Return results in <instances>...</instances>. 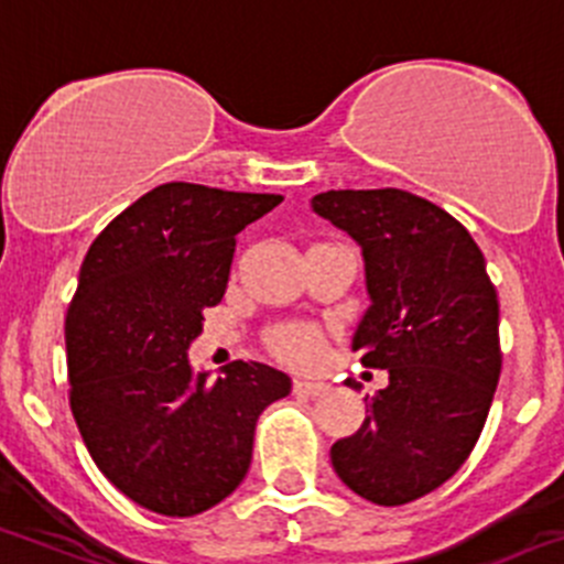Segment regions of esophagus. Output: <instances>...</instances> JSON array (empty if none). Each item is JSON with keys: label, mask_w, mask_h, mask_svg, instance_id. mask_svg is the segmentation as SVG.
<instances>
[{"label": "esophagus", "mask_w": 564, "mask_h": 564, "mask_svg": "<svg viewBox=\"0 0 564 564\" xmlns=\"http://www.w3.org/2000/svg\"><path fill=\"white\" fill-rule=\"evenodd\" d=\"M293 391H296L299 397H322L327 394L329 386L322 383V380H302V377H299L296 383H293Z\"/></svg>", "instance_id": "34e87169"}]
</instances>
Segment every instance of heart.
<instances>
[{"mask_svg":"<svg viewBox=\"0 0 564 564\" xmlns=\"http://www.w3.org/2000/svg\"><path fill=\"white\" fill-rule=\"evenodd\" d=\"M268 346L276 358L288 364H307L318 352V335L307 324H282L268 335Z\"/></svg>","mask_w":564,"mask_h":564,"instance_id":"1","label":"heart"}]
</instances>
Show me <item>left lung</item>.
I'll return each instance as SVG.
<instances>
[{"label": "left lung", "instance_id": "8db88e82", "mask_svg": "<svg viewBox=\"0 0 564 564\" xmlns=\"http://www.w3.org/2000/svg\"><path fill=\"white\" fill-rule=\"evenodd\" d=\"M313 209L364 248L371 307L352 352L389 386L333 444L346 487L402 506L458 473L481 436L500 377L498 293L481 248L451 212L405 189H329Z\"/></svg>", "mask_w": 564, "mask_h": 564}]
</instances>
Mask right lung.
Here are the masks:
<instances>
[{
  "label": "right lung",
  "mask_w": 564,
  "mask_h": 564,
  "mask_svg": "<svg viewBox=\"0 0 564 564\" xmlns=\"http://www.w3.org/2000/svg\"><path fill=\"white\" fill-rule=\"evenodd\" d=\"M282 195L170 181L91 242L66 310L69 405L113 487L167 518H193L246 478L254 427L291 377L235 360L193 375L187 349L224 299L237 231Z\"/></svg>",
  "instance_id": "add662e5"
}]
</instances>
